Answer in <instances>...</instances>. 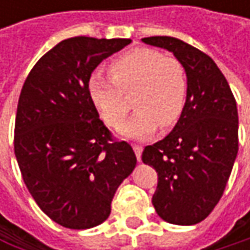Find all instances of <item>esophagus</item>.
<instances>
[{"label":"esophagus","instance_id":"obj_1","mask_svg":"<svg viewBox=\"0 0 250 250\" xmlns=\"http://www.w3.org/2000/svg\"><path fill=\"white\" fill-rule=\"evenodd\" d=\"M133 150H134V153H136L137 161L140 162V161H142V152H143V147H142V146H139V145H134V146H133Z\"/></svg>","mask_w":250,"mask_h":250}]
</instances>
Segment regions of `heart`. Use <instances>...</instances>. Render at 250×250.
<instances>
[{"instance_id": "obj_1", "label": "heart", "mask_w": 250, "mask_h": 250, "mask_svg": "<svg viewBox=\"0 0 250 250\" xmlns=\"http://www.w3.org/2000/svg\"><path fill=\"white\" fill-rule=\"evenodd\" d=\"M110 76L95 72L88 79L89 100L103 122L120 127L125 120L133 95L137 110L120 128V136L146 140L158 125L169 127L181 117L187 91V72L179 61L153 49H133L113 59Z\"/></svg>"}]
</instances>
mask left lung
I'll use <instances>...</instances> for the list:
<instances>
[{"mask_svg": "<svg viewBox=\"0 0 250 250\" xmlns=\"http://www.w3.org/2000/svg\"><path fill=\"white\" fill-rule=\"evenodd\" d=\"M142 42L174 53L188 79L178 123L142 155L143 164L158 172L152 204L171 225H197L220 201L237 156L236 100L214 61L197 47L168 36Z\"/></svg>", "mask_w": 250, "mask_h": 250, "instance_id": "left-lung-1", "label": "left lung"}]
</instances>
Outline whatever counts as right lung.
<instances>
[{
	"label": "right lung",
	"instance_id": "add662e5",
	"mask_svg": "<svg viewBox=\"0 0 250 250\" xmlns=\"http://www.w3.org/2000/svg\"><path fill=\"white\" fill-rule=\"evenodd\" d=\"M130 39L72 37L42 56L17 105L14 153L31 197L55 223L91 229L105 222L120 184L136 168L89 100L88 79Z\"/></svg>",
	"mask_w": 250,
	"mask_h": 250
}]
</instances>
